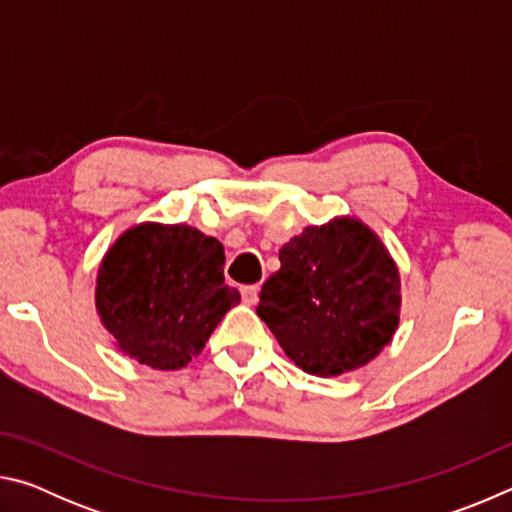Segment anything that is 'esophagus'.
I'll list each match as a JSON object with an SVG mask.
<instances>
[{
    "instance_id": "1",
    "label": "esophagus",
    "mask_w": 512,
    "mask_h": 512,
    "mask_svg": "<svg viewBox=\"0 0 512 512\" xmlns=\"http://www.w3.org/2000/svg\"><path fill=\"white\" fill-rule=\"evenodd\" d=\"M241 298H244L246 305H255L257 298H259L257 284H248V287H241Z\"/></svg>"
}]
</instances>
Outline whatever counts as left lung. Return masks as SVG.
Listing matches in <instances>:
<instances>
[{
  "label": "left lung",
  "mask_w": 512,
  "mask_h": 512,
  "mask_svg": "<svg viewBox=\"0 0 512 512\" xmlns=\"http://www.w3.org/2000/svg\"><path fill=\"white\" fill-rule=\"evenodd\" d=\"M257 316L309 375L336 377L366 366L400 323V273L368 225L339 216L309 225L280 250Z\"/></svg>",
  "instance_id": "obj_1"
}]
</instances>
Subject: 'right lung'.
Masks as SVG:
<instances>
[{
    "mask_svg": "<svg viewBox=\"0 0 512 512\" xmlns=\"http://www.w3.org/2000/svg\"><path fill=\"white\" fill-rule=\"evenodd\" d=\"M223 264L221 241L192 225H135L99 266L94 296L103 327L144 366H187L241 300L225 284Z\"/></svg>",
    "mask_w": 512,
    "mask_h": 512,
    "instance_id": "right-lung-1",
    "label": "right lung"
}]
</instances>
